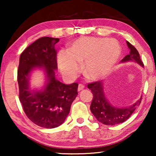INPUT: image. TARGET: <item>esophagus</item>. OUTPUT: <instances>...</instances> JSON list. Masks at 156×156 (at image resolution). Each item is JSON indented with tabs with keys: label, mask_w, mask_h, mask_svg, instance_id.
<instances>
[{
	"label": "esophagus",
	"mask_w": 156,
	"mask_h": 156,
	"mask_svg": "<svg viewBox=\"0 0 156 156\" xmlns=\"http://www.w3.org/2000/svg\"><path fill=\"white\" fill-rule=\"evenodd\" d=\"M84 89V85L82 84H79V86H78V91H82V89Z\"/></svg>",
	"instance_id": "1"
}]
</instances>
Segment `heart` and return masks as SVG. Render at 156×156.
Listing matches in <instances>:
<instances>
[{"instance_id": "heart-1", "label": "heart", "mask_w": 156, "mask_h": 156, "mask_svg": "<svg viewBox=\"0 0 156 156\" xmlns=\"http://www.w3.org/2000/svg\"><path fill=\"white\" fill-rule=\"evenodd\" d=\"M121 46L116 40L84 37L59 52L57 64L62 74L73 78L83 64V73L89 80H99L109 73L119 59Z\"/></svg>"}]
</instances>
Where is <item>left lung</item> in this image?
Here are the masks:
<instances>
[{"label":"left lung","instance_id":"left-lung-1","mask_svg":"<svg viewBox=\"0 0 156 156\" xmlns=\"http://www.w3.org/2000/svg\"><path fill=\"white\" fill-rule=\"evenodd\" d=\"M129 53L123 58L121 62H134L144 67V63L140 58L139 53L132 44L126 41ZM93 94L90 109L98 121L108 126L117 125L124 122L131 116L136 108L140 104V97L133 105L127 107H116L113 106L106 97L104 91V83L102 81L95 82L87 85Z\"/></svg>","mask_w":156,"mask_h":156}]
</instances>
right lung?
I'll return each mask as SVG.
<instances>
[{"label":"right lung","mask_w":156,"mask_h":156,"mask_svg":"<svg viewBox=\"0 0 156 156\" xmlns=\"http://www.w3.org/2000/svg\"><path fill=\"white\" fill-rule=\"evenodd\" d=\"M59 38L43 37L29 45L20 57L18 70L19 99L23 110L35 124L46 129L65 122L72 103L78 94L77 83L65 84L55 77ZM42 70L46 76L40 90L32 89L30 77L35 70Z\"/></svg>","instance_id":"obj_1"}]
</instances>
